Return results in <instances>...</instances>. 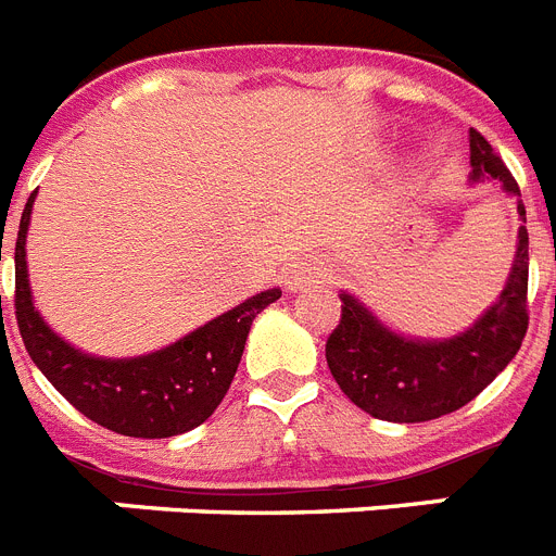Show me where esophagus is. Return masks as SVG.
Returning <instances> with one entry per match:
<instances>
[{
	"instance_id": "34e87169",
	"label": "esophagus",
	"mask_w": 556,
	"mask_h": 556,
	"mask_svg": "<svg viewBox=\"0 0 556 556\" xmlns=\"http://www.w3.org/2000/svg\"><path fill=\"white\" fill-rule=\"evenodd\" d=\"M312 278H315L312 273H306V269H298V273L292 275V283H295V289H303L306 283H312Z\"/></svg>"
}]
</instances>
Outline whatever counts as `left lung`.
<instances>
[{"instance_id":"8db88e82","label":"left lung","mask_w":556,"mask_h":556,"mask_svg":"<svg viewBox=\"0 0 556 556\" xmlns=\"http://www.w3.org/2000/svg\"><path fill=\"white\" fill-rule=\"evenodd\" d=\"M469 182H501L515 199V261L501 295L462 334L427 340L393 331L365 303L340 292L343 315L326 343V363L340 391L374 419L430 421L472 402L515 359L529 329V232L515 177L481 131L469 129Z\"/></svg>"}]
</instances>
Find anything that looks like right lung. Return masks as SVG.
I'll list each match as a JSON object with an SVG mask.
<instances>
[{
    "label": "right lung",
    "instance_id": "right-lung-1",
    "mask_svg": "<svg viewBox=\"0 0 556 556\" xmlns=\"http://www.w3.org/2000/svg\"><path fill=\"white\" fill-rule=\"evenodd\" d=\"M33 202L36 193L27 199L18 222L13 261L18 331L39 371L75 410L121 435L170 439L202 425L225 400L244 354L250 326L269 303L281 298V289H264L151 354L94 357L55 334L33 303L25 250Z\"/></svg>",
    "mask_w": 556,
    "mask_h": 556
}]
</instances>
